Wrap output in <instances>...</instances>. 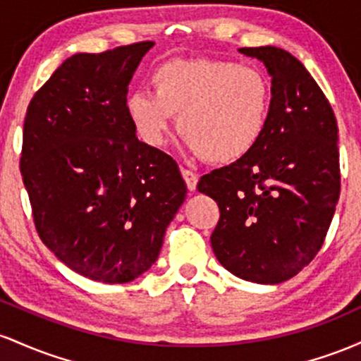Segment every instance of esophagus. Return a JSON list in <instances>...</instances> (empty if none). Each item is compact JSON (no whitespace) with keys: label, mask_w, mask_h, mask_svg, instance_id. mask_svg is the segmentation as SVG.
Returning <instances> with one entry per match:
<instances>
[{"label":"esophagus","mask_w":361,"mask_h":361,"mask_svg":"<svg viewBox=\"0 0 361 361\" xmlns=\"http://www.w3.org/2000/svg\"><path fill=\"white\" fill-rule=\"evenodd\" d=\"M182 172V177H184L185 180V185H188L189 191H196V185H197V176L192 172V170H188V169H180Z\"/></svg>","instance_id":"34e87169"}]
</instances>
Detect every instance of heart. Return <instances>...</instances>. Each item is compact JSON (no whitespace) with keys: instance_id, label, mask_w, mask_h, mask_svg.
Returning a JSON list of instances; mask_svg holds the SVG:
<instances>
[{"instance_id":"obj_1","label":"heart","mask_w":361,"mask_h":361,"mask_svg":"<svg viewBox=\"0 0 361 361\" xmlns=\"http://www.w3.org/2000/svg\"><path fill=\"white\" fill-rule=\"evenodd\" d=\"M152 93H133L126 114L137 137L160 147L177 131L208 164L232 165L254 152L268 126L271 83L259 68L224 59H172L153 71Z\"/></svg>"}]
</instances>
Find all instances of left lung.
Masks as SVG:
<instances>
[{
    "instance_id": "8db88e82",
    "label": "left lung",
    "mask_w": 361,
    "mask_h": 361,
    "mask_svg": "<svg viewBox=\"0 0 361 361\" xmlns=\"http://www.w3.org/2000/svg\"><path fill=\"white\" fill-rule=\"evenodd\" d=\"M271 76V111L254 152L206 173L197 191L220 220L212 247L220 264L247 281L276 285L315 257L341 189L338 123L305 66L279 47H242Z\"/></svg>"
}]
</instances>
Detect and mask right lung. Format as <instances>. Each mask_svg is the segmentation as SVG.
I'll use <instances>...</instances> for the list:
<instances>
[{
	"instance_id": "1",
	"label": "right lung",
	"mask_w": 361,
	"mask_h": 361,
	"mask_svg": "<svg viewBox=\"0 0 361 361\" xmlns=\"http://www.w3.org/2000/svg\"><path fill=\"white\" fill-rule=\"evenodd\" d=\"M153 42L71 56L28 104L20 170L40 240L102 283L152 268L188 188L176 160L136 137L128 85Z\"/></svg>"
}]
</instances>
